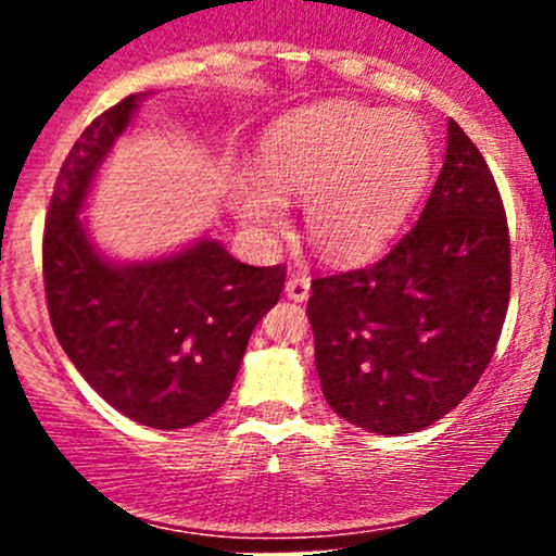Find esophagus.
<instances>
[{"instance_id":"obj_1","label":"esophagus","mask_w":556,"mask_h":556,"mask_svg":"<svg viewBox=\"0 0 556 556\" xmlns=\"http://www.w3.org/2000/svg\"><path fill=\"white\" fill-rule=\"evenodd\" d=\"M285 295L290 298V300H298V303L308 300V295H311V279L308 277H300V274H292V277H287Z\"/></svg>"}]
</instances>
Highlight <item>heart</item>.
<instances>
[{
	"instance_id": "b5f03b06",
	"label": "heart",
	"mask_w": 556,
	"mask_h": 556,
	"mask_svg": "<svg viewBox=\"0 0 556 556\" xmlns=\"http://www.w3.org/2000/svg\"><path fill=\"white\" fill-rule=\"evenodd\" d=\"M433 138L416 114L331 99L287 114L261 140L258 175L242 172L229 201L248 225L279 227L303 201L308 240L337 264L392 242L429 188Z\"/></svg>"
}]
</instances>
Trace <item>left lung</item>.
Returning <instances> with one entry per match:
<instances>
[{"label": "left lung", "mask_w": 556, "mask_h": 556, "mask_svg": "<svg viewBox=\"0 0 556 556\" xmlns=\"http://www.w3.org/2000/svg\"><path fill=\"white\" fill-rule=\"evenodd\" d=\"M418 225L366 269L311 282L324 397L371 433H413L486 371L509 303V232L481 151L450 119Z\"/></svg>", "instance_id": "1"}]
</instances>
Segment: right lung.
I'll return each instance as SVG.
<instances>
[{
	"label": "right lung",
	"instance_id": "1",
	"mask_svg": "<svg viewBox=\"0 0 556 556\" xmlns=\"http://www.w3.org/2000/svg\"><path fill=\"white\" fill-rule=\"evenodd\" d=\"M140 99L99 114L70 149L43 227V290L56 340L83 379L123 416L172 431L225 405L287 271L240 264L212 238L143 264L96 251L78 214Z\"/></svg>",
	"mask_w": 556,
	"mask_h": 556
}]
</instances>
